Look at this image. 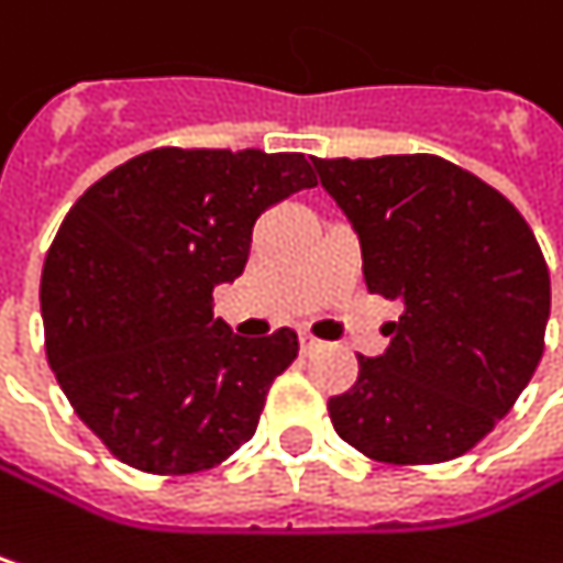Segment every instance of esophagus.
<instances>
[{
    "label": "esophagus",
    "mask_w": 563,
    "mask_h": 563,
    "mask_svg": "<svg viewBox=\"0 0 563 563\" xmlns=\"http://www.w3.org/2000/svg\"><path fill=\"white\" fill-rule=\"evenodd\" d=\"M301 349L303 352H313V349H320V340H313L310 333H301Z\"/></svg>",
    "instance_id": "obj_1"
}]
</instances>
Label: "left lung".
Here are the masks:
<instances>
[{"label": "left lung", "mask_w": 563, "mask_h": 563, "mask_svg": "<svg viewBox=\"0 0 563 563\" xmlns=\"http://www.w3.org/2000/svg\"><path fill=\"white\" fill-rule=\"evenodd\" d=\"M352 223L372 295L404 303L384 355L330 397L352 449L387 464L452 462L509 413L544 352L551 278L522 214L442 156L317 159Z\"/></svg>", "instance_id": "8db88e82"}]
</instances>
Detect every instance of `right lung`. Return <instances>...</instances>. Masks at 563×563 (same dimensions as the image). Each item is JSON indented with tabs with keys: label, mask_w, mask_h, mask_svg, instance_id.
Listing matches in <instances>:
<instances>
[{
	"label": "right lung",
	"mask_w": 563,
	"mask_h": 563,
	"mask_svg": "<svg viewBox=\"0 0 563 563\" xmlns=\"http://www.w3.org/2000/svg\"><path fill=\"white\" fill-rule=\"evenodd\" d=\"M313 185L301 153L163 146L69 208L41 275L47 362L114 459L195 474L253 439L298 336H236L211 295L243 275L262 211Z\"/></svg>",
	"instance_id": "obj_1"
}]
</instances>
